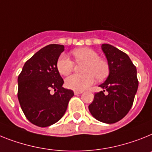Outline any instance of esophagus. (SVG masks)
Here are the masks:
<instances>
[{"label": "esophagus", "mask_w": 152, "mask_h": 152, "mask_svg": "<svg viewBox=\"0 0 152 152\" xmlns=\"http://www.w3.org/2000/svg\"><path fill=\"white\" fill-rule=\"evenodd\" d=\"M83 93V91H77V90H75L74 91V94L75 95H78V94H81Z\"/></svg>", "instance_id": "1"}]
</instances>
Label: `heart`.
<instances>
[{"label": "heart", "instance_id": "heart-1", "mask_svg": "<svg viewBox=\"0 0 152 152\" xmlns=\"http://www.w3.org/2000/svg\"><path fill=\"white\" fill-rule=\"evenodd\" d=\"M76 62H85L83 74H72L66 79L65 84L69 89L77 91L86 90L95 81L105 79L109 74V66L104 59L99 58L96 51L90 48H80L72 52ZM57 69L62 75H69L73 69V62L65 53H62L57 60Z\"/></svg>", "mask_w": 152, "mask_h": 152}]
</instances>
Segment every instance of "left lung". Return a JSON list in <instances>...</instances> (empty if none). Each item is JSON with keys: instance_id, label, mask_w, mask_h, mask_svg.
I'll return each instance as SVG.
<instances>
[{"instance_id": "left-lung-1", "label": "left lung", "mask_w": 152, "mask_h": 152, "mask_svg": "<svg viewBox=\"0 0 152 152\" xmlns=\"http://www.w3.org/2000/svg\"><path fill=\"white\" fill-rule=\"evenodd\" d=\"M109 66V75L89 105L92 116L105 124L119 121L132 107L138 87L137 69L126 53L109 44H102ZM106 89L108 94H104Z\"/></svg>"}]
</instances>
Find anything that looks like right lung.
Wrapping results in <instances>:
<instances>
[{
	"instance_id": "obj_1",
	"label": "right lung",
	"mask_w": 152,
	"mask_h": 152,
	"mask_svg": "<svg viewBox=\"0 0 152 152\" xmlns=\"http://www.w3.org/2000/svg\"><path fill=\"white\" fill-rule=\"evenodd\" d=\"M64 45L51 44L27 61L18 76V98L23 113L31 123L45 127L64 115L72 90L62 87L64 81L57 69V60ZM54 89L56 93L50 94Z\"/></svg>"
}]
</instances>
